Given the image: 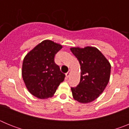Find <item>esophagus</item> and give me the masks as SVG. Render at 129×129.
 <instances>
[{"instance_id":"esophagus-1","label":"esophagus","mask_w":129,"mask_h":129,"mask_svg":"<svg viewBox=\"0 0 129 129\" xmlns=\"http://www.w3.org/2000/svg\"><path fill=\"white\" fill-rule=\"evenodd\" d=\"M70 76V71H68V72L66 74V77L68 78V77H69V76Z\"/></svg>"}]
</instances>
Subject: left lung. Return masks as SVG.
<instances>
[{
  "instance_id": "left-lung-1",
  "label": "left lung",
  "mask_w": 129,
  "mask_h": 129,
  "mask_svg": "<svg viewBox=\"0 0 129 129\" xmlns=\"http://www.w3.org/2000/svg\"><path fill=\"white\" fill-rule=\"evenodd\" d=\"M81 66L80 82L72 87L73 98L79 103L92 102L100 96L110 79V62L95 47L71 48Z\"/></svg>"
}]
</instances>
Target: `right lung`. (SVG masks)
<instances>
[{"label": "right lung", "instance_id": "obj_1", "mask_svg": "<svg viewBox=\"0 0 129 129\" xmlns=\"http://www.w3.org/2000/svg\"><path fill=\"white\" fill-rule=\"evenodd\" d=\"M62 46L45 40L35 46L23 60L22 76L27 89L39 99L52 97L64 79L65 74L54 61Z\"/></svg>", "mask_w": 129, "mask_h": 129}]
</instances>
